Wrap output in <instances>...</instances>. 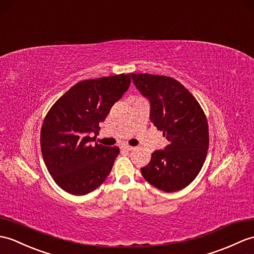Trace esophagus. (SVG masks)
<instances>
[{"label":"esophagus","instance_id":"obj_1","mask_svg":"<svg viewBox=\"0 0 254 254\" xmlns=\"http://www.w3.org/2000/svg\"><path fill=\"white\" fill-rule=\"evenodd\" d=\"M120 148L122 149V150H132L134 147H132V146H128V145H122Z\"/></svg>","mask_w":254,"mask_h":254}]
</instances>
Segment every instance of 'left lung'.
<instances>
[{
    "mask_svg": "<svg viewBox=\"0 0 254 254\" xmlns=\"http://www.w3.org/2000/svg\"><path fill=\"white\" fill-rule=\"evenodd\" d=\"M134 85L150 105V121L170 144L152 152L140 169L143 178L166 192L178 191L196 179L207 157V118L190 92L170 76L131 73Z\"/></svg>",
    "mask_w": 254,
    "mask_h": 254,
    "instance_id": "1",
    "label": "left lung"
}]
</instances>
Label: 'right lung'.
Returning <instances> with one entry per match:
<instances>
[{
  "mask_svg": "<svg viewBox=\"0 0 254 254\" xmlns=\"http://www.w3.org/2000/svg\"><path fill=\"white\" fill-rule=\"evenodd\" d=\"M131 84L128 74L81 81L53 105L41 128V149L50 174L64 191L82 196L107 179L119 147L91 145L114 104Z\"/></svg>",
  "mask_w": 254,
  "mask_h": 254,
  "instance_id": "obj_1",
  "label": "right lung"
}]
</instances>
